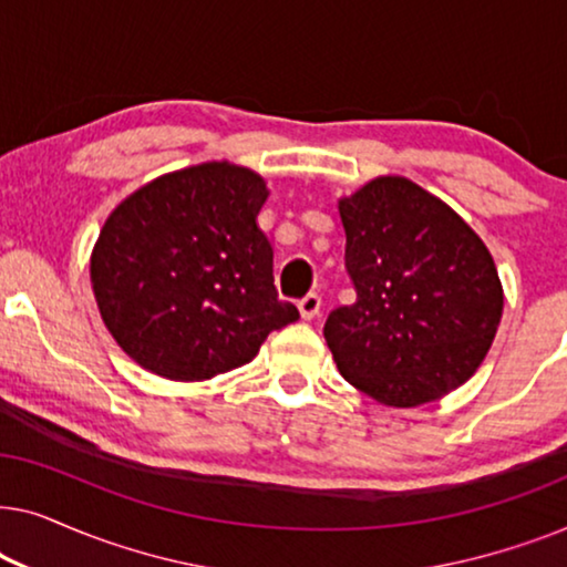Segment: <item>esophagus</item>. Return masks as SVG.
Returning a JSON list of instances; mask_svg holds the SVG:
<instances>
[{
	"mask_svg": "<svg viewBox=\"0 0 567 567\" xmlns=\"http://www.w3.org/2000/svg\"><path fill=\"white\" fill-rule=\"evenodd\" d=\"M320 307H322V297L315 291H309L305 299H299V312L305 320H312V317L320 315Z\"/></svg>",
	"mask_w": 567,
	"mask_h": 567,
	"instance_id": "obj_1",
	"label": "esophagus"
}]
</instances>
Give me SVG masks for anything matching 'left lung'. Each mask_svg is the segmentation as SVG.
Listing matches in <instances>:
<instances>
[{"label": "left lung", "mask_w": 567, "mask_h": 567, "mask_svg": "<svg viewBox=\"0 0 567 567\" xmlns=\"http://www.w3.org/2000/svg\"><path fill=\"white\" fill-rule=\"evenodd\" d=\"M355 301L324 340L346 382L394 408L456 390L491 351L498 270L475 231L408 177H377L340 200Z\"/></svg>", "instance_id": "obj_1"}]
</instances>
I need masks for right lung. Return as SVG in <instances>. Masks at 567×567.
<instances>
[{
	"instance_id": "add662e5",
	"label": "right lung",
	"mask_w": 567,
	"mask_h": 567,
	"mask_svg": "<svg viewBox=\"0 0 567 567\" xmlns=\"http://www.w3.org/2000/svg\"><path fill=\"white\" fill-rule=\"evenodd\" d=\"M252 169L206 162L162 175L107 216L90 260L105 328L154 374L200 382L252 361L299 320L278 299Z\"/></svg>"
}]
</instances>
